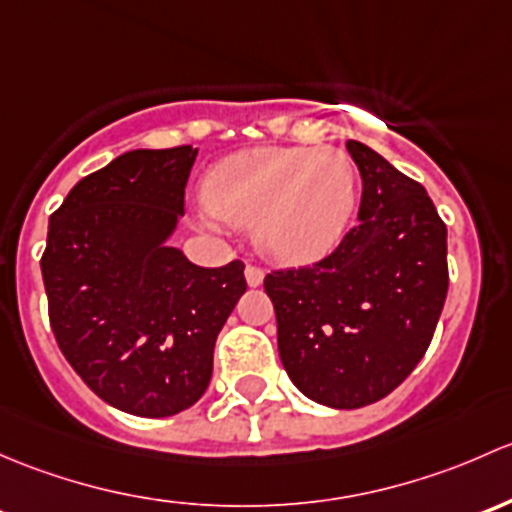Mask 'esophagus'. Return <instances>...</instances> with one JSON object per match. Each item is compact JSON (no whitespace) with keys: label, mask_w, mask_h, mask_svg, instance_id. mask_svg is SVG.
I'll return each instance as SVG.
<instances>
[{"label":"esophagus","mask_w":512,"mask_h":512,"mask_svg":"<svg viewBox=\"0 0 512 512\" xmlns=\"http://www.w3.org/2000/svg\"><path fill=\"white\" fill-rule=\"evenodd\" d=\"M244 273H246V283H249L251 288L261 286V283H263V268L261 266H254V263H249Z\"/></svg>","instance_id":"1"}]
</instances>
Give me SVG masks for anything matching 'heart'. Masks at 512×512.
Listing matches in <instances>:
<instances>
[{
	"label": "heart",
	"instance_id": "obj_1",
	"mask_svg": "<svg viewBox=\"0 0 512 512\" xmlns=\"http://www.w3.org/2000/svg\"><path fill=\"white\" fill-rule=\"evenodd\" d=\"M204 199L219 219L254 226L261 254L308 263L345 236L357 204V170L337 147H254L209 172Z\"/></svg>",
	"mask_w": 512,
	"mask_h": 512
}]
</instances>
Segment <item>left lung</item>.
Returning <instances> with one entry per match:
<instances>
[{"label":"left lung","instance_id":"left-lung-1","mask_svg":"<svg viewBox=\"0 0 512 512\" xmlns=\"http://www.w3.org/2000/svg\"><path fill=\"white\" fill-rule=\"evenodd\" d=\"M362 177L357 226L323 261L268 273L278 355L333 409L379 402L424 357L449 291L446 224L419 182L347 140Z\"/></svg>","mask_w":512,"mask_h":512}]
</instances>
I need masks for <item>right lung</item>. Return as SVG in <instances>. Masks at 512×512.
<instances>
[{
    "label": "right lung",
    "mask_w": 512,
    "mask_h": 512,
    "mask_svg": "<svg viewBox=\"0 0 512 512\" xmlns=\"http://www.w3.org/2000/svg\"><path fill=\"white\" fill-rule=\"evenodd\" d=\"M197 150H133L83 177L41 256L63 357L110 407L172 416L209 387L214 342L246 291L244 263L194 266L167 246Z\"/></svg>",
    "instance_id": "add662e5"
}]
</instances>
